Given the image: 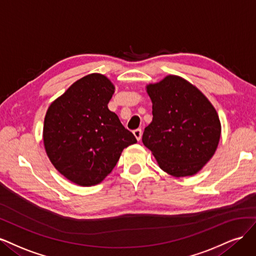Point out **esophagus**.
<instances>
[{
	"label": "esophagus",
	"mask_w": 256,
	"mask_h": 256,
	"mask_svg": "<svg viewBox=\"0 0 256 256\" xmlns=\"http://www.w3.org/2000/svg\"><path fill=\"white\" fill-rule=\"evenodd\" d=\"M133 134H134V136L136 137V139L139 142V140L142 139V128H136V130H133Z\"/></svg>",
	"instance_id": "esophagus-1"
}]
</instances>
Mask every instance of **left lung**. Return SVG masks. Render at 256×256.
<instances>
[{"label": "left lung", "mask_w": 256, "mask_h": 256, "mask_svg": "<svg viewBox=\"0 0 256 256\" xmlns=\"http://www.w3.org/2000/svg\"><path fill=\"white\" fill-rule=\"evenodd\" d=\"M153 120L142 142L160 169L180 178L194 176L215 153L221 134L219 117L199 89L184 78L168 76L146 86Z\"/></svg>", "instance_id": "left-lung-1"}]
</instances>
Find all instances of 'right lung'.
I'll list each match as a JSON object with an SVG mask.
<instances>
[{
	"instance_id": "1",
	"label": "right lung",
	"mask_w": 256,
	"mask_h": 256,
	"mask_svg": "<svg viewBox=\"0 0 256 256\" xmlns=\"http://www.w3.org/2000/svg\"><path fill=\"white\" fill-rule=\"evenodd\" d=\"M114 90L106 76L89 74L72 84L46 112V154L64 178L80 186L101 183L116 166L123 149L137 142L107 107Z\"/></svg>"
}]
</instances>
